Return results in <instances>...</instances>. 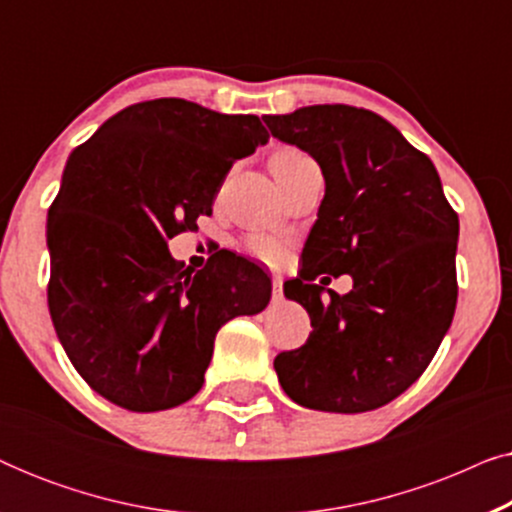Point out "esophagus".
<instances>
[{
	"mask_svg": "<svg viewBox=\"0 0 512 512\" xmlns=\"http://www.w3.org/2000/svg\"><path fill=\"white\" fill-rule=\"evenodd\" d=\"M282 286H284V279L282 277H272V293H275V300H282Z\"/></svg>",
	"mask_w": 512,
	"mask_h": 512,
	"instance_id": "esophagus-1",
	"label": "esophagus"
}]
</instances>
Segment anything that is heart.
Masks as SVG:
<instances>
[{
  "label": "heart",
  "instance_id": "heart-1",
  "mask_svg": "<svg viewBox=\"0 0 512 512\" xmlns=\"http://www.w3.org/2000/svg\"><path fill=\"white\" fill-rule=\"evenodd\" d=\"M293 156H303V153L296 149H282L272 156V160H284V158H293ZM247 249L268 265H279L286 258V242L282 240V237H275V235H251L247 242Z\"/></svg>",
  "mask_w": 512,
  "mask_h": 512
}]
</instances>
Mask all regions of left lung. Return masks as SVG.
Segmentation results:
<instances>
[{"instance_id":"obj_1","label":"left lung","mask_w":512,"mask_h":512,"mask_svg":"<svg viewBox=\"0 0 512 512\" xmlns=\"http://www.w3.org/2000/svg\"><path fill=\"white\" fill-rule=\"evenodd\" d=\"M263 121L279 142L310 153L326 181L303 249L314 270L284 286L312 333L275 359L279 384L310 410L382 408L417 382L450 331L457 214L429 156L373 111L314 104ZM321 271L352 274L353 291L312 285Z\"/></svg>"}]
</instances>
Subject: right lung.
<instances>
[{
	"instance_id": "right-lung-1",
	"label": "right lung",
	"mask_w": 512,
	"mask_h": 512,
	"mask_svg": "<svg viewBox=\"0 0 512 512\" xmlns=\"http://www.w3.org/2000/svg\"><path fill=\"white\" fill-rule=\"evenodd\" d=\"M268 139L258 116L163 97L118 111L72 151L48 209V310L76 373L107 401L132 412L186 403L219 328L268 307L270 279L247 258L188 272L167 249Z\"/></svg>"
}]
</instances>
